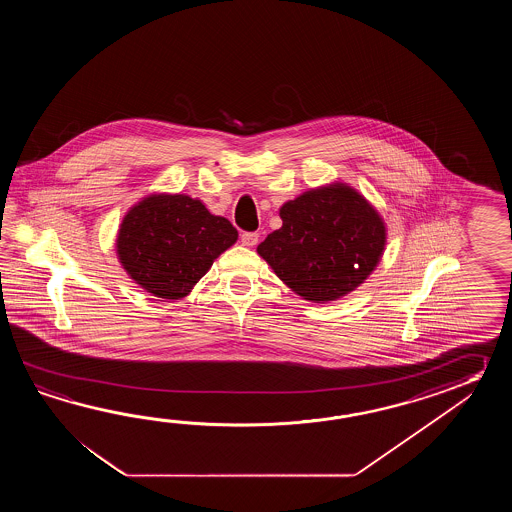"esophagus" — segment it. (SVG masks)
I'll use <instances>...</instances> for the list:
<instances>
[{
	"label": "esophagus",
	"mask_w": 512,
	"mask_h": 512,
	"mask_svg": "<svg viewBox=\"0 0 512 512\" xmlns=\"http://www.w3.org/2000/svg\"><path fill=\"white\" fill-rule=\"evenodd\" d=\"M258 240H260V234H258V232H241V243H243L245 247L256 245Z\"/></svg>",
	"instance_id": "1"
}]
</instances>
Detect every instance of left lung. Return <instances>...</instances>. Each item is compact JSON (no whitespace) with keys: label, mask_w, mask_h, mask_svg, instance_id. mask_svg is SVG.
<instances>
[{"label":"left lung","mask_w":512,"mask_h":512,"mask_svg":"<svg viewBox=\"0 0 512 512\" xmlns=\"http://www.w3.org/2000/svg\"><path fill=\"white\" fill-rule=\"evenodd\" d=\"M280 218L282 229L261 241L258 252L305 300L327 302L348 294L381 260V218L348 186L305 192L280 208Z\"/></svg>","instance_id":"left-lung-1"}]
</instances>
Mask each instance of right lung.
Returning a JSON list of instances; mask_svg holds the SVG:
<instances>
[{"label":"right lung","instance_id":"right-lung-1","mask_svg":"<svg viewBox=\"0 0 512 512\" xmlns=\"http://www.w3.org/2000/svg\"><path fill=\"white\" fill-rule=\"evenodd\" d=\"M238 240L229 219L212 216L197 199L146 197L120 225V263L148 293L177 300Z\"/></svg>","mask_w":512,"mask_h":512}]
</instances>
